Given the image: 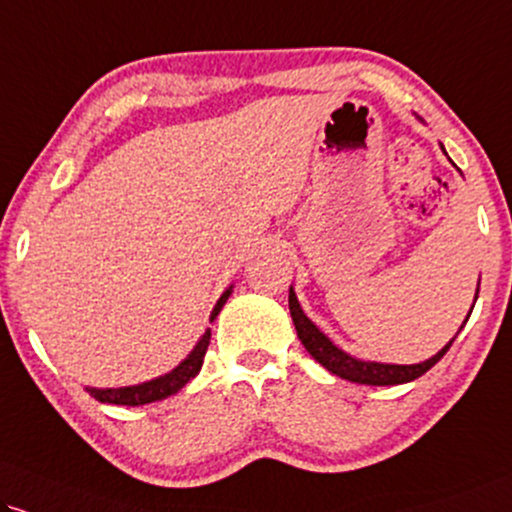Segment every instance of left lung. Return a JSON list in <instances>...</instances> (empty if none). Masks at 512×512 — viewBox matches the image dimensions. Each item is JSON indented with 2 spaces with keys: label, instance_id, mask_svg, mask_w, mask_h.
I'll return each mask as SVG.
<instances>
[{
  "label": "left lung",
  "instance_id": "8db88e82",
  "mask_svg": "<svg viewBox=\"0 0 512 512\" xmlns=\"http://www.w3.org/2000/svg\"><path fill=\"white\" fill-rule=\"evenodd\" d=\"M444 154H446V149H444ZM453 166H456V163H453ZM477 294H479V285L475 292V301H477ZM472 308H475V304H472ZM472 308H470V313H472ZM289 313H292L296 334H299L301 344L306 346V351L311 353L315 361L323 365V368L330 370L332 375L342 377V380H349L356 384H370V387H391V384H406V382L418 380L420 375H425L432 365H437L441 358H444V353L451 349L453 339L458 337V332L463 330L465 323H468V318H470L468 315V318L463 320V325H460L456 337H453L451 342L444 346V349L434 353L432 358H427V361H422V363H413V365H396V363L361 361V358L351 356V353L339 349V346L334 344L325 332H320L318 325H315L313 320L304 313V308H301L299 299H296V294H294V287H289Z\"/></svg>",
  "mask_w": 512,
  "mask_h": 512
}]
</instances>
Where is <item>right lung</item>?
Masks as SVG:
<instances>
[{
  "instance_id": "add662e5",
  "label": "right lung",
  "mask_w": 512,
  "mask_h": 512,
  "mask_svg": "<svg viewBox=\"0 0 512 512\" xmlns=\"http://www.w3.org/2000/svg\"><path fill=\"white\" fill-rule=\"evenodd\" d=\"M232 294V285L220 294V299L216 301L211 311V323L218 318V313L223 311L225 301L230 299ZM208 344H211V327L201 334V339L194 346L192 351L187 353L185 361H180L173 370L166 372V375L154 377V380L142 382V384H132V387H118V389H97V387H85V391H90V396H94L99 403H113V406H144V403H154L161 399H168V396L178 394V391L185 387V384L192 380V377L199 375L201 365H204V356Z\"/></svg>"
}]
</instances>
